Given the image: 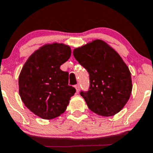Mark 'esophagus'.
<instances>
[{"label": "esophagus", "instance_id": "esophagus-1", "mask_svg": "<svg viewBox=\"0 0 153 153\" xmlns=\"http://www.w3.org/2000/svg\"><path fill=\"white\" fill-rule=\"evenodd\" d=\"M75 89H76V92L77 93H78V92H79V90H80L79 84H76V85H75Z\"/></svg>", "mask_w": 153, "mask_h": 153}]
</instances>
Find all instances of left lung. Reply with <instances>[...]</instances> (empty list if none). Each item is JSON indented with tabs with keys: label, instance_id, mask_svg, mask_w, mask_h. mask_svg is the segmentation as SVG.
I'll use <instances>...</instances> for the list:
<instances>
[{
	"label": "left lung",
	"instance_id": "obj_1",
	"mask_svg": "<svg viewBox=\"0 0 153 153\" xmlns=\"http://www.w3.org/2000/svg\"><path fill=\"white\" fill-rule=\"evenodd\" d=\"M73 55L89 73L88 91L80 92L88 108L102 117L120 112L129 99L132 84L129 69L119 54L97 39L74 49Z\"/></svg>",
	"mask_w": 153,
	"mask_h": 153
}]
</instances>
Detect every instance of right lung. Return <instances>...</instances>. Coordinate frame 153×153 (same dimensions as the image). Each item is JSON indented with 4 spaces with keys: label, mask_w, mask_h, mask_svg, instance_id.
<instances>
[{
    "label": "right lung",
    "mask_w": 153,
    "mask_h": 153,
    "mask_svg": "<svg viewBox=\"0 0 153 153\" xmlns=\"http://www.w3.org/2000/svg\"><path fill=\"white\" fill-rule=\"evenodd\" d=\"M63 44L45 45L36 51L24 65L19 78V94L25 106L45 120L63 114L76 90L69 84V72L60 66L71 56Z\"/></svg>",
    "instance_id": "add662e5"
}]
</instances>
